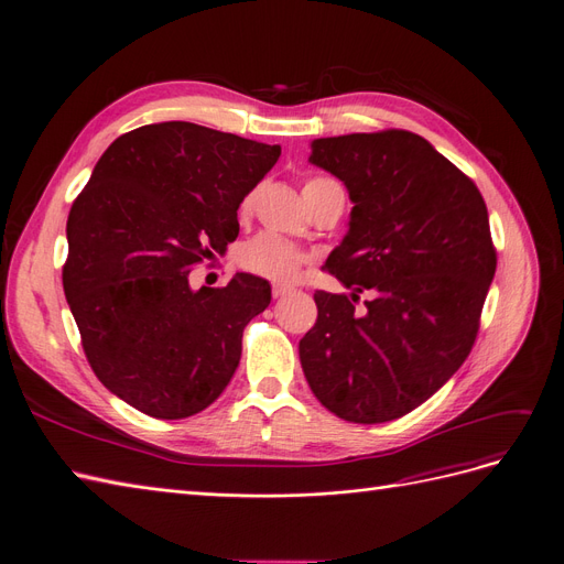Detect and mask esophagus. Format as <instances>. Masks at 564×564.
<instances>
[{
    "instance_id": "esophagus-1",
    "label": "esophagus",
    "mask_w": 564,
    "mask_h": 564,
    "mask_svg": "<svg viewBox=\"0 0 564 564\" xmlns=\"http://www.w3.org/2000/svg\"><path fill=\"white\" fill-rule=\"evenodd\" d=\"M290 290H293V288H290V285H281V283H276L274 288H271V295H274V300H279V297H285V295L290 293Z\"/></svg>"
}]
</instances>
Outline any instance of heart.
I'll return each mask as SVG.
<instances>
[{
    "label": "heart",
    "mask_w": 564,
    "mask_h": 564,
    "mask_svg": "<svg viewBox=\"0 0 564 564\" xmlns=\"http://www.w3.org/2000/svg\"><path fill=\"white\" fill-rule=\"evenodd\" d=\"M321 178L308 181L304 185V191L308 185L318 183ZM250 206H253V195H246L239 204V214L248 216L250 214ZM237 262L243 271L267 281H274V283H290L295 276L297 271L304 267L306 262V253L300 250L295 243H290L276 235H258L253 239H248L237 253Z\"/></svg>",
    "instance_id": "1"
}]
</instances>
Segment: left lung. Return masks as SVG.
<instances>
[{
  "mask_svg": "<svg viewBox=\"0 0 564 564\" xmlns=\"http://www.w3.org/2000/svg\"><path fill=\"white\" fill-rule=\"evenodd\" d=\"M314 164L346 183L350 229L325 269L356 292L316 290L300 341L318 402L348 423L402 419L467 360L497 267L488 208L474 181L406 130L316 139Z\"/></svg>",
  "mask_w": 564,
  "mask_h": 564,
  "instance_id": "left-lung-1",
  "label": "left lung"
}]
</instances>
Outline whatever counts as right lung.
Masks as SVG:
<instances>
[{
    "label": "right lung",
    "instance_id": "add662e5",
    "mask_svg": "<svg viewBox=\"0 0 564 564\" xmlns=\"http://www.w3.org/2000/svg\"><path fill=\"white\" fill-rule=\"evenodd\" d=\"M279 155L195 122L143 124L104 151L74 199L62 285L95 377L137 411L187 419L232 379L271 288L235 274L191 290L187 274L237 239V208Z\"/></svg>",
    "mask_w": 564,
    "mask_h": 564
}]
</instances>
